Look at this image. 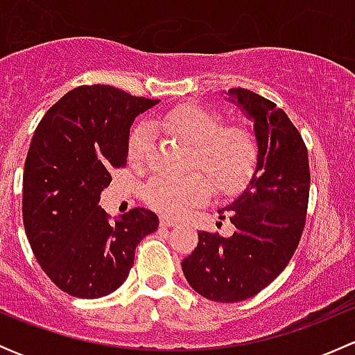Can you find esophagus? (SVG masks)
I'll list each match as a JSON object with an SVG mask.
<instances>
[{
  "label": "esophagus",
  "mask_w": 355,
  "mask_h": 355,
  "mask_svg": "<svg viewBox=\"0 0 355 355\" xmlns=\"http://www.w3.org/2000/svg\"><path fill=\"white\" fill-rule=\"evenodd\" d=\"M159 223H161V227H177L180 221L175 220V218H171V216H166V214H163V216H159Z\"/></svg>",
  "instance_id": "esophagus-1"
}]
</instances>
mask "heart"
<instances>
[{"label": "heart", "instance_id": "obj_1", "mask_svg": "<svg viewBox=\"0 0 355 355\" xmlns=\"http://www.w3.org/2000/svg\"><path fill=\"white\" fill-rule=\"evenodd\" d=\"M157 127L194 146V163L221 194H232L241 189L252 173L257 151L254 137L244 128H223L220 116L213 111L200 106H182L164 114ZM151 142L153 130L149 125H139L132 132L127 155L134 166L146 163ZM209 182L199 173L184 177L156 175L146 185L144 198L157 211L182 214L207 199Z\"/></svg>", "mask_w": 355, "mask_h": 355}]
</instances>
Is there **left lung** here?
<instances>
[{"mask_svg": "<svg viewBox=\"0 0 355 355\" xmlns=\"http://www.w3.org/2000/svg\"><path fill=\"white\" fill-rule=\"evenodd\" d=\"M254 123L256 170L223 209L235 232H199V244L182 261L189 285L209 300L241 302L271 284L299 245L309 200V159L299 130L273 101L247 89L228 91Z\"/></svg>", "mask_w": 355, "mask_h": 355, "instance_id": "left-lung-1", "label": "left lung"}]
</instances>
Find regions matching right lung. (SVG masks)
I'll list each match as a JSON object with an SVG mask.
<instances>
[{"mask_svg":"<svg viewBox=\"0 0 355 355\" xmlns=\"http://www.w3.org/2000/svg\"><path fill=\"white\" fill-rule=\"evenodd\" d=\"M157 99L111 85L67 92L39 121L24 166L22 214L28 244L53 284L80 299L114 292L157 216L134 207L110 221L99 206L110 171L127 163L130 127Z\"/></svg>","mask_w":355,"mask_h":355,"instance_id":"right-lung-1","label":"right lung"}]
</instances>
